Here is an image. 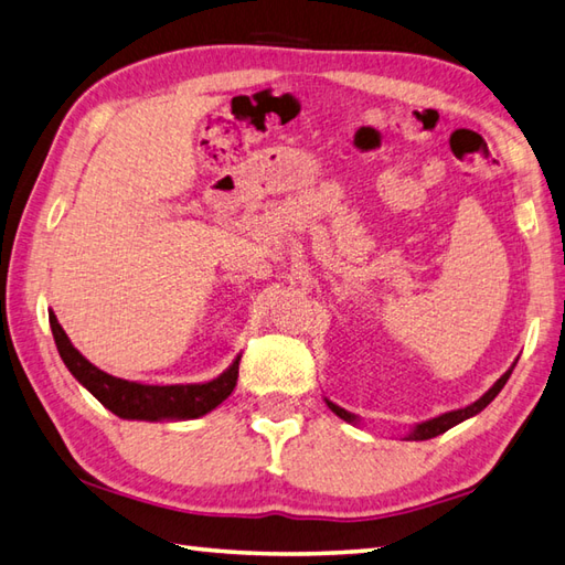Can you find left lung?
Returning <instances> with one entry per match:
<instances>
[{"mask_svg":"<svg viewBox=\"0 0 565 565\" xmlns=\"http://www.w3.org/2000/svg\"><path fill=\"white\" fill-rule=\"evenodd\" d=\"M512 367H514V363H512ZM512 367L498 380V383H494V385L488 390L486 395H482L480 399H476L473 405H468V407H463V409H454V412L439 414V417H434V419H429V422H422V424H417V427H414V429L405 436V439H407V441H427V439H434V436H439V434L448 431L451 427H456V424L466 422V419H470V417H476L478 412L486 409V407L490 405V402L500 395V390L504 387V383H508L510 375H512ZM327 405H329V409H331L333 414H337V417H341L343 422L359 424V417H355V414L347 412V409L339 407V405H333L331 399H327Z\"/></svg>","mask_w":565,"mask_h":565,"instance_id":"left-lung-1","label":"left lung"}]
</instances>
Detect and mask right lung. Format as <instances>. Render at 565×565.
<instances>
[{"mask_svg": "<svg viewBox=\"0 0 565 565\" xmlns=\"http://www.w3.org/2000/svg\"><path fill=\"white\" fill-rule=\"evenodd\" d=\"M51 331L55 339L57 353H61L67 371L83 387H87L102 405L121 419H143V422H166V419H198L202 414L212 412L214 407L234 393L238 380V361L226 367V371L210 380V383H190V385H141L131 380L114 377L97 365H92L83 353H79L63 327L57 324L53 312H49Z\"/></svg>", "mask_w": 565, "mask_h": 565, "instance_id": "add662e5", "label": "right lung"}]
</instances>
